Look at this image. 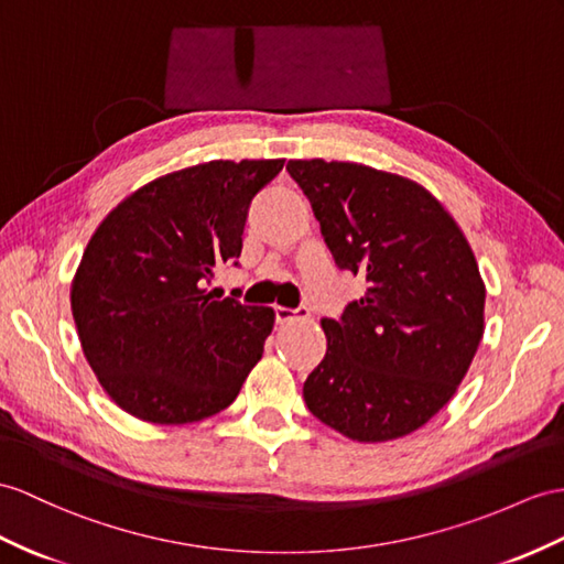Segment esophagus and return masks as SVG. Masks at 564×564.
Segmentation results:
<instances>
[{
  "label": "esophagus",
  "mask_w": 564,
  "mask_h": 564,
  "mask_svg": "<svg viewBox=\"0 0 564 564\" xmlns=\"http://www.w3.org/2000/svg\"><path fill=\"white\" fill-rule=\"evenodd\" d=\"M274 318H278V323H292V321H306L311 318L308 308H286V306H274Z\"/></svg>",
  "instance_id": "34e87169"
}]
</instances>
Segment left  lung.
I'll list each match as a JSON object with an SVG mask.
<instances>
[{"instance_id":"8db88e82","label":"left lung","mask_w":564,"mask_h":564,"mask_svg":"<svg viewBox=\"0 0 564 564\" xmlns=\"http://www.w3.org/2000/svg\"><path fill=\"white\" fill-rule=\"evenodd\" d=\"M341 270L368 292L323 318L311 414L356 443L419 431L455 397L486 329V284L464 231L429 188L359 162L290 160Z\"/></svg>"}]
</instances>
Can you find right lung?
<instances>
[{
    "instance_id": "obj_1",
    "label": "right lung",
    "mask_w": 564,
    "mask_h": 564,
    "mask_svg": "<svg viewBox=\"0 0 564 564\" xmlns=\"http://www.w3.org/2000/svg\"><path fill=\"white\" fill-rule=\"evenodd\" d=\"M284 160H210L135 188L93 231L72 313L95 378L119 409L184 425L219 414L263 356L270 306L215 301V268L241 253L253 196Z\"/></svg>"
}]
</instances>
